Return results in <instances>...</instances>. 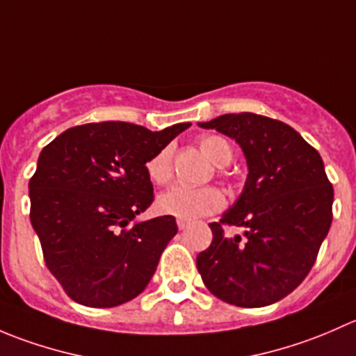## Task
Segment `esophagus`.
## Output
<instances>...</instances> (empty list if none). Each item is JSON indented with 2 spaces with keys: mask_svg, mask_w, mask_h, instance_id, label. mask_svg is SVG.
<instances>
[{
  "mask_svg": "<svg viewBox=\"0 0 356 356\" xmlns=\"http://www.w3.org/2000/svg\"><path fill=\"white\" fill-rule=\"evenodd\" d=\"M188 225H189V220H184V218H177V227L181 229V231H182V229L188 227Z\"/></svg>",
  "mask_w": 356,
  "mask_h": 356,
  "instance_id": "esophagus-1",
  "label": "esophagus"
}]
</instances>
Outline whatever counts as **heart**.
<instances>
[{
    "instance_id": "heart-1",
    "label": "heart",
    "mask_w": 356,
    "mask_h": 356,
    "mask_svg": "<svg viewBox=\"0 0 356 356\" xmlns=\"http://www.w3.org/2000/svg\"><path fill=\"white\" fill-rule=\"evenodd\" d=\"M198 145L201 152L210 158L211 163L217 167H224L234 156L232 146L227 139L218 134H203L200 136ZM172 156L174 148L170 145L163 146L161 149L146 161V172L148 177L155 184H167L172 179ZM225 196L220 189L213 186L207 188H189V186H174L168 191L161 193L158 198V210L165 215L184 218V220H196V218L207 217V215L217 213L224 208Z\"/></svg>"
}]
</instances>
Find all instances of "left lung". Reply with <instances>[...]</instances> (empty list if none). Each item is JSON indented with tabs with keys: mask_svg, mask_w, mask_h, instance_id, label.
<instances>
[{
	"mask_svg": "<svg viewBox=\"0 0 356 356\" xmlns=\"http://www.w3.org/2000/svg\"><path fill=\"white\" fill-rule=\"evenodd\" d=\"M241 146L248 179L238 201L211 222L196 267L211 294L236 307H267L303 282L332 222L334 189L324 161L293 127L250 113L200 124ZM224 225L245 229L227 238Z\"/></svg>",
	"mask_w": 356,
	"mask_h": 356,
	"instance_id": "obj_1",
	"label": "left lung"
}]
</instances>
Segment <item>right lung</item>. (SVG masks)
Instances as JSON below:
<instances>
[{"mask_svg":"<svg viewBox=\"0 0 356 356\" xmlns=\"http://www.w3.org/2000/svg\"><path fill=\"white\" fill-rule=\"evenodd\" d=\"M189 125L84 124L42 148L29 181L31 224L46 267L74 301L118 307L148 286L177 224L172 215L132 224L155 198L146 161Z\"/></svg>","mask_w":356,"mask_h":356,"instance_id":"right-lung-1","label":"right lung"}]
</instances>
